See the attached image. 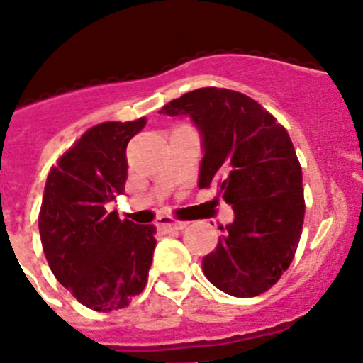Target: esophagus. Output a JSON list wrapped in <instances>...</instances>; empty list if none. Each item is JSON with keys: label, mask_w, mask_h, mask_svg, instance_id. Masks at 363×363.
Listing matches in <instances>:
<instances>
[{"label": "esophagus", "mask_w": 363, "mask_h": 363, "mask_svg": "<svg viewBox=\"0 0 363 363\" xmlns=\"http://www.w3.org/2000/svg\"><path fill=\"white\" fill-rule=\"evenodd\" d=\"M186 224H189V222H174L169 220L167 217L159 218V222H157L159 229H164V231H182V229L186 228Z\"/></svg>", "instance_id": "obj_1"}]
</instances>
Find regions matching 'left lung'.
<instances>
[{"label": "left lung", "mask_w": 363, "mask_h": 363, "mask_svg": "<svg viewBox=\"0 0 363 363\" xmlns=\"http://www.w3.org/2000/svg\"><path fill=\"white\" fill-rule=\"evenodd\" d=\"M189 116L199 130L201 189L218 186L235 211L217 249L204 256L208 281L238 298L268 291L289 268L302 235V167L289 134L256 100L201 88L159 111Z\"/></svg>", "instance_id": "left-lung-1"}]
</instances>
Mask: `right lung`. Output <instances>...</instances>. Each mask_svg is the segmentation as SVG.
<instances>
[{"instance_id":"1","label":"right lung","mask_w":363,"mask_h":363,"mask_svg":"<svg viewBox=\"0 0 363 363\" xmlns=\"http://www.w3.org/2000/svg\"><path fill=\"white\" fill-rule=\"evenodd\" d=\"M145 125L139 118L89 128L45 182L38 215L45 259L60 284L93 311L127 307L148 281L155 225L120 220L106 208L125 192L127 145Z\"/></svg>"}]
</instances>
